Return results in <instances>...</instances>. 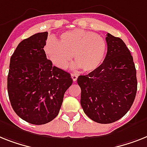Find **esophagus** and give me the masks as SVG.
Instances as JSON below:
<instances>
[{
	"mask_svg": "<svg viewBox=\"0 0 147 147\" xmlns=\"http://www.w3.org/2000/svg\"><path fill=\"white\" fill-rule=\"evenodd\" d=\"M77 77H78V76L76 74H71V78L73 79V80L74 81V82H76V80H77Z\"/></svg>",
	"mask_w": 147,
	"mask_h": 147,
	"instance_id": "1",
	"label": "esophagus"
}]
</instances>
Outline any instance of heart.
Wrapping results in <instances>:
<instances>
[{
	"label": "heart",
	"mask_w": 147,
	"mask_h": 147,
	"mask_svg": "<svg viewBox=\"0 0 147 147\" xmlns=\"http://www.w3.org/2000/svg\"><path fill=\"white\" fill-rule=\"evenodd\" d=\"M107 50L104 37L82 29L63 33L59 41L51 39L45 46L46 54L59 68H66L74 55L76 66L85 72L98 69L105 59Z\"/></svg>",
	"instance_id": "heart-1"
}]
</instances>
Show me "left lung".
<instances>
[{
	"instance_id": "1",
	"label": "left lung",
	"mask_w": 147,
	"mask_h": 147,
	"mask_svg": "<svg viewBox=\"0 0 147 147\" xmlns=\"http://www.w3.org/2000/svg\"><path fill=\"white\" fill-rule=\"evenodd\" d=\"M107 53L99 67L77 78L83 111L98 123L109 124L127 113L136 96L133 57L119 37L107 33Z\"/></svg>"
}]
</instances>
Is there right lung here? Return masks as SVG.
Segmentation results:
<instances>
[{
  "label": "right lung",
  "instance_id": "add662e5",
  "mask_svg": "<svg viewBox=\"0 0 147 147\" xmlns=\"http://www.w3.org/2000/svg\"><path fill=\"white\" fill-rule=\"evenodd\" d=\"M48 32L19 43L10 58L7 90L11 106L28 123L43 125L58 114L64 94L73 83L71 74L48 60L43 49Z\"/></svg>",
  "mask_w": 147,
  "mask_h": 147
}]
</instances>
